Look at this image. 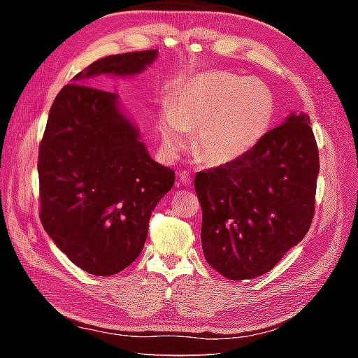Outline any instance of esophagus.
Instances as JSON below:
<instances>
[{
	"instance_id": "esophagus-1",
	"label": "esophagus",
	"mask_w": 358,
	"mask_h": 358,
	"mask_svg": "<svg viewBox=\"0 0 358 358\" xmlns=\"http://www.w3.org/2000/svg\"><path fill=\"white\" fill-rule=\"evenodd\" d=\"M178 180H180V183L183 185V186H191V183H192L191 175H189V172H186V171L178 173Z\"/></svg>"
}]
</instances>
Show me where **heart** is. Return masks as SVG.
I'll use <instances>...</instances> for the list:
<instances>
[{"label":"heart","mask_w":358,"mask_h":358,"mask_svg":"<svg viewBox=\"0 0 358 358\" xmlns=\"http://www.w3.org/2000/svg\"><path fill=\"white\" fill-rule=\"evenodd\" d=\"M273 113V94L264 83L226 71L202 72L180 85L171 112L162 115L159 134L167 153L177 155L186 147L185 131H196V155L224 166L262 141Z\"/></svg>","instance_id":"heart-1"}]
</instances>
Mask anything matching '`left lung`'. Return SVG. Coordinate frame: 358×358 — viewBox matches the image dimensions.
I'll return each mask as SVG.
<instances>
[{"mask_svg": "<svg viewBox=\"0 0 358 358\" xmlns=\"http://www.w3.org/2000/svg\"><path fill=\"white\" fill-rule=\"evenodd\" d=\"M319 150L310 117L292 113L238 161L199 172L202 248L234 281L270 271L310 230Z\"/></svg>", "mask_w": 358, "mask_h": 358, "instance_id": "left-lung-1", "label": "left lung"}]
</instances>
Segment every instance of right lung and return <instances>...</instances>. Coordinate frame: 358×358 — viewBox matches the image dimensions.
<instances>
[{"mask_svg": "<svg viewBox=\"0 0 358 358\" xmlns=\"http://www.w3.org/2000/svg\"><path fill=\"white\" fill-rule=\"evenodd\" d=\"M156 57L120 53L78 72L53 101L39 145L42 226L71 262L96 276L120 273L138 257L175 172L151 159L117 94L83 83L137 76Z\"/></svg>", "mask_w": 358, "mask_h": 358, "instance_id": "1", "label": "right lung"}]
</instances>
